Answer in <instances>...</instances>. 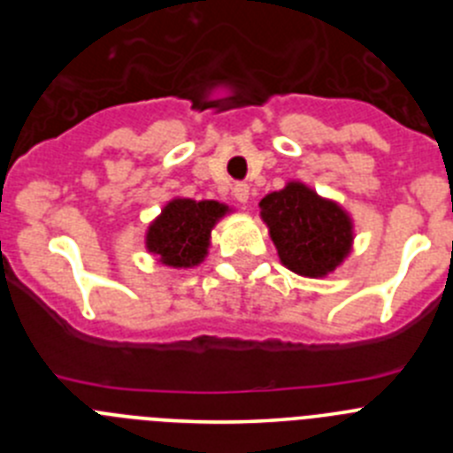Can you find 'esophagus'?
Returning <instances> with one entry per match:
<instances>
[{
    "label": "esophagus",
    "instance_id": "obj_1",
    "mask_svg": "<svg viewBox=\"0 0 453 453\" xmlns=\"http://www.w3.org/2000/svg\"><path fill=\"white\" fill-rule=\"evenodd\" d=\"M234 197L238 199L240 203H247V199H250V186H247V183H235Z\"/></svg>",
    "mask_w": 453,
    "mask_h": 453
}]
</instances>
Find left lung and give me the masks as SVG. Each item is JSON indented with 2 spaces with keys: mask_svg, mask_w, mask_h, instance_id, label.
Returning a JSON list of instances; mask_svg holds the SVG:
<instances>
[{
  "mask_svg": "<svg viewBox=\"0 0 453 453\" xmlns=\"http://www.w3.org/2000/svg\"><path fill=\"white\" fill-rule=\"evenodd\" d=\"M261 215L281 263L297 274L324 276L349 254V215L303 183H288L263 197Z\"/></svg>",
  "mask_w": 453,
  "mask_h": 453,
  "instance_id": "left-lung-1",
  "label": "left lung"
}]
</instances>
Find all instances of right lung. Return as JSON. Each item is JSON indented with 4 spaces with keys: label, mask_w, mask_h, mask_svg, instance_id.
I'll list each match as a JSON object with an SVG mask.
<instances>
[{
    "label": "right lung",
    "mask_w": 453,
    "mask_h": 453,
    "mask_svg": "<svg viewBox=\"0 0 453 453\" xmlns=\"http://www.w3.org/2000/svg\"><path fill=\"white\" fill-rule=\"evenodd\" d=\"M224 213V203L174 199L147 231V250L170 267L197 265L206 256L211 229Z\"/></svg>",
    "instance_id": "right-lung-1"
}]
</instances>
